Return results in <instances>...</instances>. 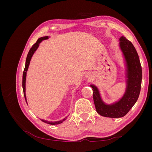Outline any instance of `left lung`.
Masks as SVG:
<instances>
[{
  "label": "left lung",
  "instance_id": "left-lung-1",
  "mask_svg": "<svg viewBox=\"0 0 152 152\" xmlns=\"http://www.w3.org/2000/svg\"><path fill=\"white\" fill-rule=\"evenodd\" d=\"M118 46L123 55L126 66V91L122 98L112 104L105 103L97 86L91 84L96 112L100 115L120 118L125 116L134 105L140 93L142 70L138 54L133 44L125 37L119 39Z\"/></svg>",
  "mask_w": 152,
  "mask_h": 152
}]
</instances>
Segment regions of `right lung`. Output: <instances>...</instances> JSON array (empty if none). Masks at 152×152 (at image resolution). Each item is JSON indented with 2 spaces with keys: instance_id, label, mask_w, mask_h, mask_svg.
<instances>
[{
  "instance_id": "add662e5",
  "label": "right lung",
  "mask_w": 152,
  "mask_h": 152,
  "mask_svg": "<svg viewBox=\"0 0 152 152\" xmlns=\"http://www.w3.org/2000/svg\"><path fill=\"white\" fill-rule=\"evenodd\" d=\"M49 38V36H45V37H40L39 38L37 41V42L32 45V47L31 48V49H30L29 52L28 53V55H27V57L26 59V63H25V69H24V72L23 73V82H22V86H23V93H24V96H25V98L26 100V102L27 103V101H26V72L28 71V69L29 67V65H30V63L31 61V59L33 56L34 54L35 53V52L37 50V49H38L39 46V44L42 42V40H47ZM68 116L66 117L65 118H64L61 121H56V122H49L48 121L46 120H43V119H41V121L42 122H45V123H47L48 124H50V125H56V124H61L63 122L65 121L66 119L67 118Z\"/></svg>"
}]
</instances>
